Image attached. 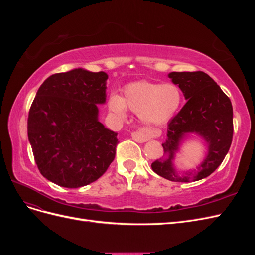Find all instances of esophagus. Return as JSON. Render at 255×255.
I'll return each instance as SVG.
<instances>
[{
  "mask_svg": "<svg viewBox=\"0 0 255 255\" xmlns=\"http://www.w3.org/2000/svg\"><path fill=\"white\" fill-rule=\"evenodd\" d=\"M152 136H153V133L149 132V130H141V129H139V130H136V132L132 133V138H133V139L135 141H137V142H140V143L148 141Z\"/></svg>",
  "mask_w": 255,
  "mask_h": 255,
  "instance_id": "obj_1",
  "label": "esophagus"
}]
</instances>
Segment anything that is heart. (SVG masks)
I'll return each instance as SVG.
<instances>
[{
	"mask_svg": "<svg viewBox=\"0 0 255 255\" xmlns=\"http://www.w3.org/2000/svg\"><path fill=\"white\" fill-rule=\"evenodd\" d=\"M182 101V91L174 84L140 81L127 85L122 98L112 95L109 106L119 118H126L128 109L139 115L145 126L156 127L170 120L179 111Z\"/></svg>",
	"mask_w": 255,
	"mask_h": 255,
	"instance_id": "obj_1",
	"label": "heart"
}]
</instances>
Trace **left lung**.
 Returning a JSON list of instances; mask_svg holds the SVG:
<instances>
[{"label": "left lung", "mask_w": 255, "mask_h": 255, "mask_svg": "<svg viewBox=\"0 0 255 255\" xmlns=\"http://www.w3.org/2000/svg\"><path fill=\"white\" fill-rule=\"evenodd\" d=\"M172 83L182 90L186 104L168 122L163 143L165 157L152 163L153 171L172 182H195L217 169L232 143L233 107L229 97L210 75L202 72H171ZM201 136L208 146L203 163L195 171H177L173 160L188 134Z\"/></svg>", "instance_id": "obj_1"}]
</instances>
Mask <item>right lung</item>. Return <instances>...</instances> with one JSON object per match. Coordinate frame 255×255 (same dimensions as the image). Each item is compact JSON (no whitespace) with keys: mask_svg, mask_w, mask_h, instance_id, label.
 <instances>
[{"mask_svg":"<svg viewBox=\"0 0 255 255\" xmlns=\"http://www.w3.org/2000/svg\"><path fill=\"white\" fill-rule=\"evenodd\" d=\"M105 72L76 68L55 73L38 89L27 119L35 161L45 179L67 188L97 181L110 167L117 133L99 121L106 101Z\"/></svg>","mask_w":255,"mask_h":255,"instance_id":"1","label":"right lung"}]
</instances>
